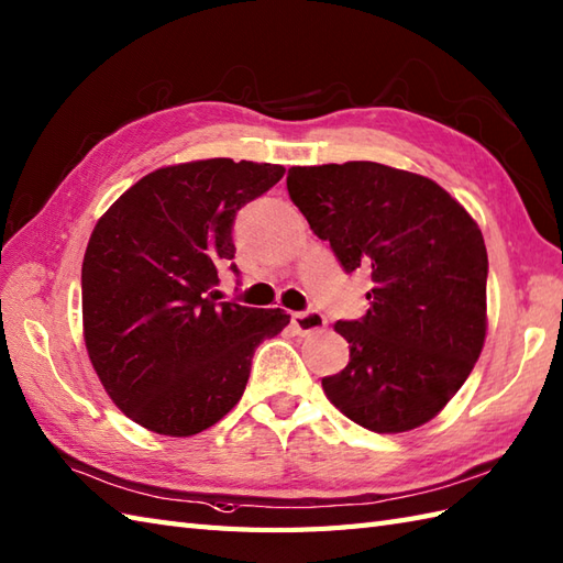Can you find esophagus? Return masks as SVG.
Listing matches in <instances>:
<instances>
[{
  "label": "esophagus",
  "mask_w": 563,
  "mask_h": 563,
  "mask_svg": "<svg viewBox=\"0 0 563 563\" xmlns=\"http://www.w3.org/2000/svg\"><path fill=\"white\" fill-rule=\"evenodd\" d=\"M292 327L300 333H312V331L324 329L327 319L319 312H297V314H292Z\"/></svg>",
  "instance_id": "esophagus-1"
}]
</instances>
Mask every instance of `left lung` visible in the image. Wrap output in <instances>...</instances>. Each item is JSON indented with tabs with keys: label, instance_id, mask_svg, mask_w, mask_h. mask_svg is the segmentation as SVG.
Wrapping results in <instances>:
<instances>
[{
	"label": "left lung",
	"instance_id": "8db88e82",
	"mask_svg": "<svg viewBox=\"0 0 563 563\" xmlns=\"http://www.w3.org/2000/svg\"><path fill=\"white\" fill-rule=\"evenodd\" d=\"M290 198L341 266L367 268L361 321H336L351 345L327 399L375 433L435 418L486 341V244L479 224L433 178L377 162L292 166Z\"/></svg>",
	"mask_w": 563,
	"mask_h": 563
}]
</instances>
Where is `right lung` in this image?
<instances>
[{
    "label": "right lung",
    "mask_w": 563,
    "mask_h": 563,
    "mask_svg": "<svg viewBox=\"0 0 563 563\" xmlns=\"http://www.w3.org/2000/svg\"><path fill=\"white\" fill-rule=\"evenodd\" d=\"M283 174L227 157L162 166L93 227L81 263L84 345L130 421L169 438L208 430L242 399L258 343L290 324L283 309L214 302L220 263L234 258L236 210Z\"/></svg>",
    "instance_id": "right-lung-1"
}]
</instances>
